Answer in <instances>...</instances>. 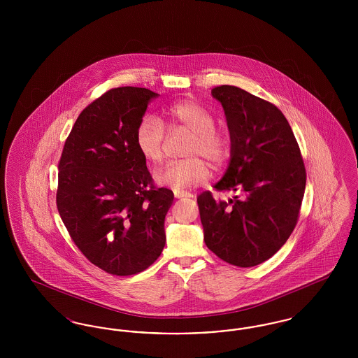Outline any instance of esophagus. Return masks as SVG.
I'll use <instances>...</instances> for the list:
<instances>
[{
  "instance_id": "1",
  "label": "esophagus",
  "mask_w": 358,
  "mask_h": 358,
  "mask_svg": "<svg viewBox=\"0 0 358 358\" xmlns=\"http://www.w3.org/2000/svg\"><path fill=\"white\" fill-rule=\"evenodd\" d=\"M174 197L176 199H184V197H190L192 193H189L187 190H181V189H173Z\"/></svg>"
}]
</instances>
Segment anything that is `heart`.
Wrapping results in <instances>:
<instances>
[{"label": "heart", "instance_id": "heart-1", "mask_svg": "<svg viewBox=\"0 0 358 358\" xmlns=\"http://www.w3.org/2000/svg\"><path fill=\"white\" fill-rule=\"evenodd\" d=\"M215 124L213 114L194 101L171 103L164 110L162 122L154 117L142 118L136 126V149L145 161L154 165L165 155V127L169 133L184 130L192 134L185 152L189 158L155 171V181L176 189L193 187L208 180L210 169L206 161L213 169H220L231 155V139Z\"/></svg>", "mask_w": 358, "mask_h": 358}]
</instances>
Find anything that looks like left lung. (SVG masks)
<instances>
[{
	"label": "left lung",
	"instance_id": "left-lung-1",
	"mask_svg": "<svg viewBox=\"0 0 358 358\" xmlns=\"http://www.w3.org/2000/svg\"><path fill=\"white\" fill-rule=\"evenodd\" d=\"M222 103L231 136V161L219 192L197 197L206 247L224 262L254 267L275 255L292 234L306 187L298 142L283 113L235 87L212 88Z\"/></svg>",
	"mask_w": 358,
	"mask_h": 358
}]
</instances>
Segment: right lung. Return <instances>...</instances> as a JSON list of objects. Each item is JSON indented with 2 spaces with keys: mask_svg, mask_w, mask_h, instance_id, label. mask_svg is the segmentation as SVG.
I'll list each match as a JSON object with an SVG mask.
<instances>
[{
  "mask_svg": "<svg viewBox=\"0 0 358 358\" xmlns=\"http://www.w3.org/2000/svg\"><path fill=\"white\" fill-rule=\"evenodd\" d=\"M155 96L139 87L108 90L80 113L59 161L56 205L69 236L117 276L146 270L166 241L174 194L154 187L136 146V126Z\"/></svg>",
  "mask_w": 358,
  "mask_h": 358,
  "instance_id": "add662e5",
  "label": "right lung"
}]
</instances>
